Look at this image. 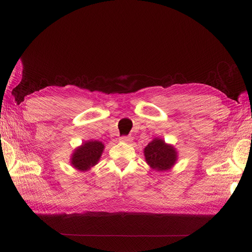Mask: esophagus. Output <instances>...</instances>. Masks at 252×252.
I'll use <instances>...</instances> for the list:
<instances>
[{
	"label": "esophagus",
	"mask_w": 252,
	"mask_h": 252,
	"mask_svg": "<svg viewBox=\"0 0 252 252\" xmlns=\"http://www.w3.org/2000/svg\"><path fill=\"white\" fill-rule=\"evenodd\" d=\"M119 140L121 141V142H125V143H129V142H132V137H128V136H123V137H120V139Z\"/></svg>",
	"instance_id": "esophagus-1"
}]
</instances>
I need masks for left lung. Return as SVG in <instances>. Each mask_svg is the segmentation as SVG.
<instances>
[{"label": "left lung", "instance_id": "1", "mask_svg": "<svg viewBox=\"0 0 252 252\" xmlns=\"http://www.w3.org/2000/svg\"><path fill=\"white\" fill-rule=\"evenodd\" d=\"M144 156L146 163L158 171L169 170L178 160L175 148L159 138H155L147 144L144 148Z\"/></svg>", "mask_w": 252, "mask_h": 252}]
</instances>
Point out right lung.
<instances>
[{"label":"right lung","mask_w":252,"mask_h":252,"mask_svg":"<svg viewBox=\"0 0 252 252\" xmlns=\"http://www.w3.org/2000/svg\"><path fill=\"white\" fill-rule=\"evenodd\" d=\"M104 147V144L100 141H86L74 150L70 159V164L79 171H87L91 167L97 164Z\"/></svg>","instance_id":"1"}]
</instances>
